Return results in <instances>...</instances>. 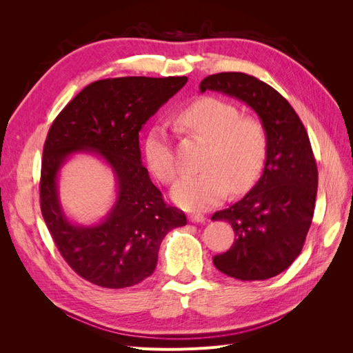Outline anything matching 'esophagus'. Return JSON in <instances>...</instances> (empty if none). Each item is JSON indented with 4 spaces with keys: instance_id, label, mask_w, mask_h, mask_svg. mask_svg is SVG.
Wrapping results in <instances>:
<instances>
[{
    "instance_id": "esophagus-1",
    "label": "esophagus",
    "mask_w": 353,
    "mask_h": 353,
    "mask_svg": "<svg viewBox=\"0 0 353 353\" xmlns=\"http://www.w3.org/2000/svg\"><path fill=\"white\" fill-rule=\"evenodd\" d=\"M188 219L191 221V222H197V223H201V222H205V216L203 215H200V213H193V215H190L188 216Z\"/></svg>"
}]
</instances>
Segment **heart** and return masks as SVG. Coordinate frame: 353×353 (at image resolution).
<instances>
[{
  "label": "heart",
  "mask_w": 353,
  "mask_h": 353,
  "mask_svg": "<svg viewBox=\"0 0 353 353\" xmlns=\"http://www.w3.org/2000/svg\"><path fill=\"white\" fill-rule=\"evenodd\" d=\"M184 130L208 141L201 172L181 178L172 199L187 210H206L231 193L250 190L261 176L268 156V135L256 117L243 116L236 104L218 97H201L176 116ZM145 162L162 183H172L176 162L170 138L156 125L144 141Z\"/></svg>",
  "instance_id": "heart-1"
}]
</instances>
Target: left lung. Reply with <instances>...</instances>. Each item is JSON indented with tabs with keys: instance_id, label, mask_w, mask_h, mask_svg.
<instances>
[{
	"instance_id": "obj_1",
	"label": "left lung",
	"mask_w": 353,
	"mask_h": 353,
	"mask_svg": "<svg viewBox=\"0 0 353 353\" xmlns=\"http://www.w3.org/2000/svg\"><path fill=\"white\" fill-rule=\"evenodd\" d=\"M223 92L258 113L268 135L263 174L240 201L213 213L236 234L230 250L213 265L241 281L268 280L281 274L302 252L311 228L318 169L307 132L297 113L268 83L241 72L210 74L200 91Z\"/></svg>"
}]
</instances>
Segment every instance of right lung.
I'll return each instance as SVG.
<instances>
[{
    "mask_svg": "<svg viewBox=\"0 0 353 353\" xmlns=\"http://www.w3.org/2000/svg\"><path fill=\"white\" fill-rule=\"evenodd\" d=\"M187 77L109 78L90 83L52 122L42 152L39 201L63 259L83 280L104 288L131 287L156 268L166 234L187 223L168 206L141 163L143 125L187 83ZM77 151H95L114 169L118 199L97 226L69 223L57 193L58 170Z\"/></svg>",
    "mask_w": 353,
    "mask_h": 353,
    "instance_id": "1",
    "label": "right lung"
}]
</instances>
